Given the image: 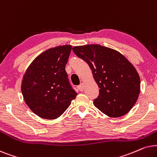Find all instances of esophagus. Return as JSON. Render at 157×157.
<instances>
[{"mask_svg":"<svg viewBox=\"0 0 157 157\" xmlns=\"http://www.w3.org/2000/svg\"><path fill=\"white\" fill-rule=\"evenodd\" d=\"M84 87H85V85L83 84V83H81V84L79 85V86H77V88L80 91H83V90H84Z\"/></svg>","mask_w":157,"mask_h":157,"instance_id":"obj_1","label":"esophagus"}]
</instances>
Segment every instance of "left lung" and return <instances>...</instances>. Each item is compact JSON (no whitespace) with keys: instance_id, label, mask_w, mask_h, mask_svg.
I'll return each instance as SVG.
<instances>
[{"instance_id":"left-lung-1","label":"left lung","mask_w":157,"mask_h":157,"mask_svg":"<svg viewBox=\"0 0 157 157\" xmlns=\"http://www.w3.org/2000/svg\"><path fill=\"white\" fill-rule=\"evenodd\" d=\"M80 59L88 64L99 87L93 104L110 117L126 115L136 102L140 78L133 64L120 52L99 44L72 48Z\"/></svg>"}]
</instances>
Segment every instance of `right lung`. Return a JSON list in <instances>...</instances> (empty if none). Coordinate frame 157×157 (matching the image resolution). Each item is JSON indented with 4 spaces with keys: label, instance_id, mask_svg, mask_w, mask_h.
<instances>
[{
    "label": "right lung",
    "instance_id": "1",
    "mask_svg": "<svg viewBox=\"0 0 157 157\" xmlns=\"http://www.w3.org/2000/svg\"><path fill=\"white\" fill-rule=\"evenodd\" d=\"M71 49V45L47 49L31 62L24 75L21 92L25 102L41 118H58L76 98L65 71Z\"/></svg>",
    "mask_w": 157,
    "mask_h": 157
}]
</instances>
